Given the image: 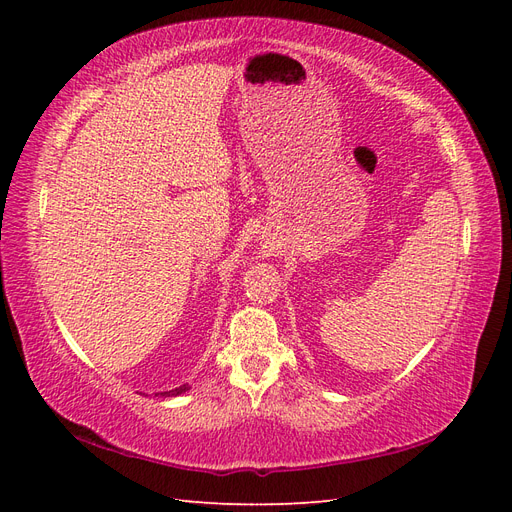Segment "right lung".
Masks as SVG:
<instances>
[{"label":"right lung","instance_id":"obj_1","mask_svg":"<svg viewBox=\"0 0 512 512\" xmlns=\"http://www.w3.org/2000/svg\"><path fill=\"white\" fill-rule=\"evenodd\" d=\"M188 389H190L188 384H181V386H177V389H173V391H166V393H160V395H162V397H177V395L185 393Z\"/></svg>","mask_w":512,"mask_h":512}]
</instances>
